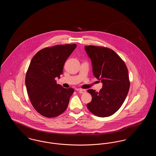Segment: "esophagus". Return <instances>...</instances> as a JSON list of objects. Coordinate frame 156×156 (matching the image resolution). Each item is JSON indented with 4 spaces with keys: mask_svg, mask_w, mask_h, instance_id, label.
Wrapping results in <instances>:
<instances>
[{
    "mask_svg": "<svg viewBox=\"0 0 156 156\" xmlns=\"http://www.w3.org/2000/svg\"><path fill=\"white\" fill-rule=\"evenodd\" d=\"M78 92H79V93H80V94H84V93H85L87 91H86L85 89H81L78 90Z\"/></svg>",
    "mask_w": 156,
    "mask_h": 156,
    "instance_id": "1",
    "label": "esophagus"
}]
</instances>
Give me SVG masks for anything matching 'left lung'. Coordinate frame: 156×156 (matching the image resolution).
I'll return each mask as SVG.
<instances>
[{
    "instance_id": "left-lung-1",
    "label": "left lung",
    "mask_w": 156,
    "mask_h": 156,
    "mask_svg": "<svg viewBox=\"0 0 156 156\" xmlns=\"http://www.w3.org/2000/svg\"><path fill=\"white\" fill-rule=\"evenodd\" d=\"M85 50L92 61L93 74L103 87L99 92L88 90L92 101L87 108L97 116H110L119 110L128 94L130 81L127 68L125 62L110 48L88 45Z\"/></svg>"
}]
</instances>
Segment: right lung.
Listing matches in <instances>:
<instances>
[{
    "label": "right lung",
    "mask_w": 156,
    "mask_h": 156,
    "mask_svg": "<svg viewBox=\"0 0 156 156\" xmlns=\"http://www.w3.org/2000/svg\"><path fill=\"white\" fill-rule=\"evenodd\" d=\"M76 45H57L44 48L33 57L27 69L25 83L34 108L47 118L58 116L66 110L73 88L57 84L64 65Z\"/></svg>",
    "instance_id": "obj_1"
}]
</instances>
